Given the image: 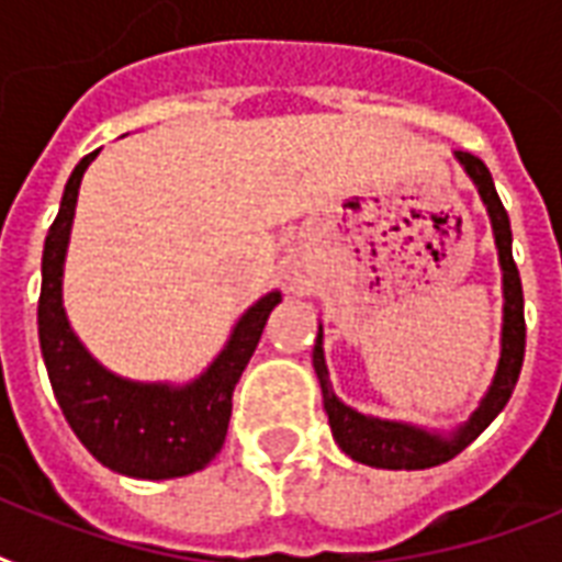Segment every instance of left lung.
Listing matches in <instances>:
<instances>
[{"label": "left lung", "instance_id": "obj_1", "mask_svg": "<svg viewBox=\"0 0 562 562\" xmlns=\"http://www.w3.org/2000/svg\"><path fill=\"white\" fill-rule=\"evenodd\" d=\"M454 160L461 162L463 175L472 180V187L479 189V198L490 215V227L496 238L498 268H502V338H498V364L496 375L490 382L487 393L481 396L479 408L472 411L470 419L461 426L449 428H426L417 423H402V419H382L364 411H356L329 382V368L324 356V326H317L315 350H312V364H315L321 393H324V408L329 417L335 443L341 446L352 461L368 463L375 470H428L437 463L452 461L454 454L463 452L484 428L498 417V411L505 408L510 393L516 387L519 370L525 359V300H522V280L514 262V236H510V218L505 206L498 201L493 178L487 166L467 151H454Z\"/></svg>", "mask_w": 562, "mask_h": 562}]
</instances>
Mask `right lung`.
Masks as SVG:
<instances>
[{
	"mask_svg": "<svg viewBox=\"0 0 562 562\" xmlns=\"http://www.w3.org/2000/svg\"><path fill=\"white\" fill-rule=\"evenodd\" d=\"M95 157L99 151L87 154L66 180L60 210L43 247L37 326L48 382L66 423L87 446V452L108 470L145 481L192 475L224 446L233 387L282 294L268 291L256 300L236 321L224 350L189 382H136L104 368L75 335L64 308V265L75 203L83 171Z\"/></svg>",
	"mask_w": 562,
	"mask_h": 562,
	"instance_id": "right-lung-1",
	"label": "right lung"
}]
</instances>
